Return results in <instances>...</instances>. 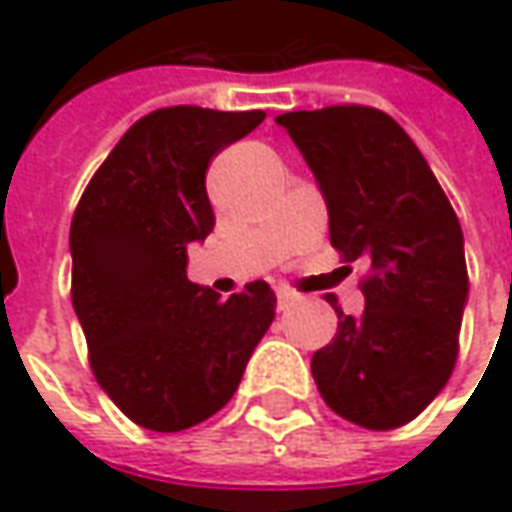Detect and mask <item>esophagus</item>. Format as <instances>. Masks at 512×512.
Here are the masks:
<instances>
[{
  "label": "esophagus",
  "mask_w": 512,
  "mask_h": 512,
  "mask_svg": "<svg viewBox=\"0 0 512 512\" xmlns=\"http://www.w3.org/2000/svg\"><path fill=\"white\" fill-rule=\"evenodd\" d=\"M276 298H279V310H290V307H296L298 304V296L296 293H290V290H279Z\"/></svg>",
  "instance_id": "34e87169"
}]
</instances>
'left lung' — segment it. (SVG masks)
<instances>
[{
  "instance_id": "obj_1",
  "label": "left lung",
  "mask_w": 512,
  "mask_h": 512,
  "mask_svg": "<svg viewBox=\"0 0 512 512\" xmlns=\"http://www.w3.org/2000/svg\"><path fill=\"white\" fill-rule=\"evenodd\" d=\"M315 174L329 242L366 259V310L338 312V332L312 355L327 406L369 431L411 423L454 372L468 301L465 239L414 140L372 106H324L276 118ZM332 304V301H329Z\"/></svg>"
}]
</instances>
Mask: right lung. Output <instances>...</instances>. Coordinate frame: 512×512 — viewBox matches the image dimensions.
I'll use <instances>...</instances> for the list:
<instances>
[{"mask_svg": "<svg viewBox=\"0 0 512 512\" xmlns=\"http://www.w3.org/2000/svg\"><path fill=\"white\" fill-rule=\"evenodd\" d=\"M262 120V109H157L120 137L72 216V307L92 375L149 431H185L225 406L276 318L267 281L222 301L185 273L188 245L214 231L211 157Z\"/></svg>", "mask_w": 512, "mask_h": 512, "instance_id": "right-lung-1", "label": "right lung"}]
</instances>
